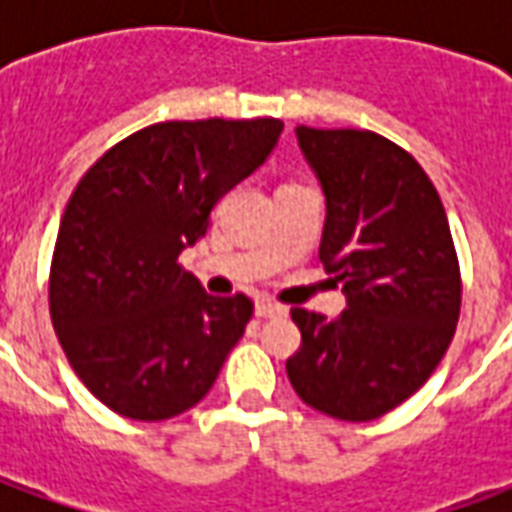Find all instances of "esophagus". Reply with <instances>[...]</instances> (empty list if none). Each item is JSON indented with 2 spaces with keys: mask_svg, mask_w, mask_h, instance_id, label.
<instances>
[{
  "mask_svg": "<svg viewBox=\"0 0 512 512\" xmlns=\"http://www.w3.org/2000/svg\"><path fill=\"white\" fill-rule=\"evenodd\" d=\"M285 307L277 304V301H268V299H260L255 304V315L257 318H274V315H285Z\"/></svg>",
  "mask_w": 512,
  "mask_h": 512,
  "instance_id": "esophagus-1",
  "label": "esophagus"
}]
</instances>
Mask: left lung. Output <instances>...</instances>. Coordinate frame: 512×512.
Listing matches in <instances>:
<instances>
[{
	"label": "left lung",
	"mask_w": 512,
	"mask_h": 512,
	"mask_svg": "<svg viewBox=\"0 0 512 512\" xmlns=\"http://www.w3.org/2000/svg\"><path fill=\"white\" fill-rule=\"evenodd\" d=\"M326 194L321 257L343 282L337 318L293 307L301 345L288 378L307 406L345 422L384 417L425 384L461 315V266L436 186L376 131L296 128Z\"/></svg>",
	"instance_id": "1"
}]
</instances>
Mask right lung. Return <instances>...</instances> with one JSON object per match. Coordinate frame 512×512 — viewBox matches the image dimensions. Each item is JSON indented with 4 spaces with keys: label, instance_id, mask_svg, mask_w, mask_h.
Masks as SVG:
<instances>
[{
    "label": "right lung",
    "instance_id": "obj_1",
    "mask_svg": "<svg viewBox=\"0 0 512 512\" xmlns=\"http://www.w3.org/2000/svg\"><path fill=\"white\" fill-rule=\"evenodd\" d=\"M279 134L277 117L153 123L76 183L51 257V323L73 373L120 417L197 406L241 340L252 299L205 293L178 257Z\"/></svg>",
    "mask_w": 512,
    "mask_h": 512
}]
</instances>
